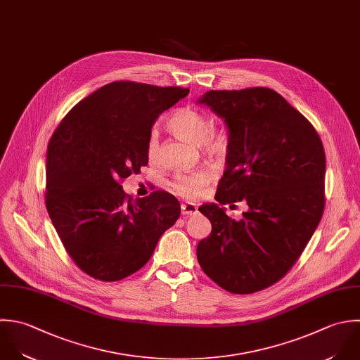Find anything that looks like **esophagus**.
Instances as JSON below:
<instances>
[{"label":"esophagus","instance_id":"obj_1","mask_svg":"<svg viewBox=\"0 0 360 360\" xmlns=\"http://www.w3.org/2000/svg\"><path fill=\"white\" fill-rule=\"evenodd\" d=\"M181 212L184 216H192L198 213V207L193 203H182L181 205Z\"/></svg>","mask_w":360,"mask_h":360}]
</instances>
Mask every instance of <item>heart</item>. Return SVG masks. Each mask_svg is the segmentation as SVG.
I'll return each instance as SVG.
<instances>
[{
	"label": "heart",
	"instance_id": "obj_1",
	"mask_svg": "<svg viewBox=\"0 0 360 360\" xmlns=\"http://www.w3.org/2000/svg\"><path fill=\"white\" fill-rule=\"evenodd\" d=\"M168 129L178 137L199 146L202 154L210 160L221 158L227 151V139L223 133L212 129L210 119L200 110L193 108L176 109L167 122ZM147 158L151 164L160 160L158 133L153 130L147 139ZM212 181V174L206 169H199L189 174L176 175L169 188L176 195L186 199H196L205 186Z\"/></svg>",
	"mask_w": 360,
	"mask_h": 360
}]
</instances>
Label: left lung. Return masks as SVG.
Masks as SVG:
<instances>
[{"label": "left lung", "instance_id": "1", "mask_svg": "<svg viewBox=\"0 0 360 360\" xmlns=\"http://www.w3.org/2000/svg\"><path fill=\"white\" fill-rule=\"evenodd\" d=\"M198 102L229 129L219 205L199 207L212 233L198 261L224 290L251 295L279 282L313 237L326 206V151L314 126L271 88L207 91ZM237 201L248 206L241 221L222 207Z\"/></svg>", "mask_w": 360, "mask_h": 360}]
</instances>
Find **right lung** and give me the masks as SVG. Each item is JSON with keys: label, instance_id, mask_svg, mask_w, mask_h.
I'll list each match as a JSON object with an SVG mask.
<instances>
[{"label": "right lung", "instance_id": "obj_1", "mask_svg": "<svg viewBox=\"0 0 360 360\" xmlns=\"http://www.w3.org/2000/svg\"><path fill=\"white\" fill-rule=\"evenodd\" d=\"M188 88L106 84L79 101L54 130L46 158V209L74 264L102 282L143 268L181 214L178 199L154 191L133 200L124 178L147 165L157 117Z\"/></svg>", "mask_w": 360, "mask_h": 360}]
</instances>
